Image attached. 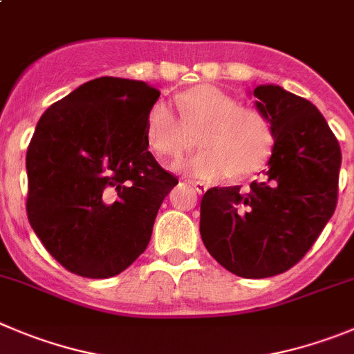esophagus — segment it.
Returning <instances> with one entry per match:
<instances>
[{"mask_svg": "<svg viewBox=\"0 0 354 354\" xmlns=\"http://www.w3.org/2000/svg\"><path fill=\"white\" fill-rule=\"evenodd\" d=\"M189 186H193L194 189H196V193L203 194L207 189H209V186H207L205 183H200V180H189Z\"/></svg>", "mask_w": 354, "mask_h": 354, "instance_id": "obj_1", "label": "esophagus"}]
</instances>
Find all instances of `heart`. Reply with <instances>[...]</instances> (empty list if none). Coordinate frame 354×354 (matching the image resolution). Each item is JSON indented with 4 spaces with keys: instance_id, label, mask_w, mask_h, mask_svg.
I'll return each instance as SVG.
<instances>
[{
    "instance_id": "heart-1",
    "label": "heart",
    "mask_w": 354,
    "mask_h": 354,
    "mask_svg": "<svg viewBox=\"0 0 354 354\" xmlns=\"http://www.w3.org/2000/svg\"><path fill=\"white\" fill-rule=\"evenodd\" d=\"M177 103L180 119L165 103L149 110L145 135L156 154L180 163L196 144L193 133H198L205 149L189 163L191 174L217 179L232 171L233 177H245L263 167L272 133L258 110L236 105L233 96L214 86L193 87Z\"/></svg>"
}]
</instances>
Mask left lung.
<instances>
[{
    "instance_id": "8db88e82",
    "label": "left lung",
    "mask_w": 354,
    "mask_h": 354,
    "mask_svg": "<svg viewBox=\"0 0 354 354\" xmlns=\"http://www.w3.org/2000/svg\"><path fill=\"white\" fill-rule=\"evenodd\" d=\"M252 95L275 140L268 167L245 191L210 187L200 205V233L226 270L263 279L295 267L330 221L342 154L309 100L279 86H259Z\"/></svg>"
}]
</instances>
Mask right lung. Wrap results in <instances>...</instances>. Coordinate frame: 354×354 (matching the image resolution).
Masks as SVG:
<instances>
[{"mask_svg":"<svg viewBox=\"0 0 354 354\" xmlns=\"http://www.w3.org/2000/svg\"><path fill=\"white\" fill-rule=\"evenodd\" d=\"M160 91L102 77L52 103L26 154L31 228L68 272L106 279L145 251L156 214L179 183L149 152Z\"/></svg>","mask_w":354,"mask_h":354,"instance_id":"1","label":"right lung"}]
</instances>
